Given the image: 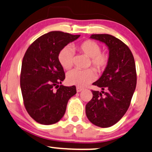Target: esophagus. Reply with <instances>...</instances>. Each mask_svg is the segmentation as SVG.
Here are the masks:
<instances>
[{
    "label": "esophagus",
    "instance_id": "34e87169",
    "mask_svg": "<svg viewBox=\"0 0 152 152\" xmlns=\"http://www.w3.org/2000/svg\"><path fill=\"white\" fill-rule=\"evenodd\" d=\"M83 91V88H80V87L76 88V91H77L78 93L81 92V91Z\"/></svg>",
    "mask_w": 152,
    "mask_h": 152
}]
</instances>
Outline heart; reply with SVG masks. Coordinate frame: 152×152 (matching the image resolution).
Returning a JSON list of instances; mask_svg holds the SVG:
<instances>
[{
    "label": "heart",
    "instance_id": "obj_1",
    "mask_svg": "<svg viewBox=\"0 0 152 152\" xmlns=\"http://www.w3.org/2000/svg\"><path fill=\"white\" fill-rule=\"evenodd\" d=\"M77 49L84 55L91 58V64L98 71L105 69L108 64L109 56L101 52V47L98 43L92 40H86L77 46ZM74 52L71 47H64L58 55V59L63 69H69L72 66ZM95 79V74L92 69L79 71L71 70L66 74V82L69 85L84 87Z\"/></svg>",
    "mask_w": 152,
    "mask_h": 152
}]
</instances>
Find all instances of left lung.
I'll return each mask as SVG.
<instances>
[{
    "label": "left lung",
    "instance_id": "obj_1",
    "mask_svg": "<svg viewBox=\"0 0 152 152\" xmlns=\"http://www.w3.org/2000/svg\"><path fill=\"white\" fill-rule=\"evenodd\" d=\"M90 38L104 43L109 50L108 64L93 83L102 91H92V99L86 106L89 121L105 128L117 123L127 112L137 85L136 67L130 49L121 40L107 34H91Z\"/></svg>",
    "mask_w": 152,
    "mask_h": 152
}]
</instances>
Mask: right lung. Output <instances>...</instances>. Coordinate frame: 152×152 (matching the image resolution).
<instances>
[{"label":"right lung","mask_w":152,"mask_h":152,"mask_svg":"<svg viewBox=\"0 0 152 152\" xmlns=\"http://www.w3.org/2000/svg\"><path fill=\"white\" fill-rule=\"evenodd\" d=\"M79 37L52 31L37 38L25 52L20 74L22 95L27 113L38 123L48 125L59 121L69 100L76 94L74 86H59L65 73L58 55Z\"/></svg>","instance_id":"add662e5"}]
</instances>
